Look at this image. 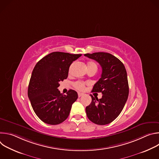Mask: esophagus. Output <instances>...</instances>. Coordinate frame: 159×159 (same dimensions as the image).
Wrapping results in <instances>:
<instances>
[{"mask_svg": "<svg viewBox=\"0 0 159 159\" xmlns=\"http://www.w3.org/2000/svg\"><path fill=\"white\" fill-rule=\"evenodd\" d=\"M83 95H84V94H83V93H78V96H79V98H80V97L82 96Z\"/></svg>", "mask_w": 159, "mask_h": 159, "instance_id": "esophagus-1", "label": "esophagus"}]
</instances>
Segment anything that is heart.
<instances>
[{
    "instance_id": "heart-1",
    "label": "heart",
    "mask_w": 159,
    "mask_h": 159,
    "mask_svg": "<svg viewBox=\"0 0 159 159\" xmlns=\"http://www.w3.org/2000/svg\"><path fill=\"white\" fill-rule=\"evenodd\" d=\"M75 66V62L72 63L70 67H69V74H71L72 72V70H73V69L74 67ZM90 67H94V68H96V69H98V65L97 64L95 63V62H90L88 65V68H90ZM74 85L75 87V89L79 90H83L85 88V85L83 82H80V81H78V82H76L74 84Z\"/></svg>"
}]
</instances>
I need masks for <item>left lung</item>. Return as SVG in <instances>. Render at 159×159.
Segmentation results:
<instances>
[{
  "mask_svg": "<svg viewBox=\"0 0 159 159\" xmlns=\"http://www.w3.org/2000/svg\"><path fill=\"white\" fill-rule=\"evenodd\" d=\"M84 56L98 61L102 70L101 78L92 90V92L101 93L102 98L98 99L90 94L92 102L85 108L86 114L93 123L105 125L120 115L128 99L126 70L123 63L110 53L97 52Z\"/></svg>",
  "mask_w": 159,
  "mask_h": 159,
  "instance_id": "left-lung-1",
  "label": "left lung"
}]
</instances>
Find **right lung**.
I'll list each match as a JSON object with an SVG mask.
<instances>
[{
	"label": "right lung",
	"instance_id": "1",
	"mask_svg": "<svg viewBox=\"0 0 159 159\" xmlns=\"http://www.w3.org/2000/svg\"><path fill=\"white\" fill-rule=\"evenodd\" d=\"M81 54L53 52L41 59L35 65L30 80L28 95L37 116L44 123L55 125L69 116L77 93L69 90L61 94L59 82L66 79L72 63Z\"/></svg>",
	"mask_w": 159,
	"mask_h": 159
}]
</instances>
